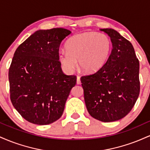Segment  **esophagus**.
Masks as SVG:
<instances>
[{"label":"esophagus","mask_w":150,"mask_h":150,"mask_svg":"<svg viewBox=\"0 0 150 150\" xmlns=\"http://www.w3.org/2000/svg\"><path fill=\"white\" fill-rule=\"evenodd\" d=\"M80 83H81L80 77V76H77V85H80Z\"/></svg>","instance_id":"1"}]
</instances>
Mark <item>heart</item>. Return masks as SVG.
Listing matches in <instances>:
<instances>
[{
	"label": "heart",
	"instance_id": "heart-1",
	"mask_svg": "<svg viewBox=\"0 0 150 150\" xmlns=\"http://www.w3.org/2000/svg\"><path fill=\"white\" fill-rule=\"evenodd\" d=\"M111 39L105 34L84 32L67 42L66 49L58 52V59L67 72L79 65L87 73L97 72L108 59L111 50Z\"/></svg>",
	"mask_w": 150,
	"mask_h": 150
}]
</instances>
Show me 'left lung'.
<instances>
[{
	"instance_id": "8db88e82",
	"label": "left lung",
	"mask_w": 150,
	"mask_h": 150,
	"mask_svg": "<svg viewBox=\"0 0 150 150\" xmlns=\"http://www.w3.org/2000/svg\"><path fill=\"white\" fill-rule=\"evenodd\" d=\"M113 49L96 73L81 77L84 98L91 116L102 122L120 120L131 111L140 94V63L132 44L113 29H101Z\"/></svg>"
}]
</instances>
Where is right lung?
I'll return each instance as SVG.
<instances>
[{
  "label": "right lung",
  "mask_w": 150,
  "mask_h": 150,
  "mask_svg": "<svg viewBox=\"0 0 150 150\" xmlns=\"http://www.w3.org/2000/svg\"><path fill=\"white\" fill-rule=\"evenodd\" d=\"M71 33L63 28L38 30L18 46L9 68L10 100L27 121L48 125L59 119L75 75L61 69L58 51Z\"/></svg>",
  "instance_id": "add662e5"
}]
</instances>
